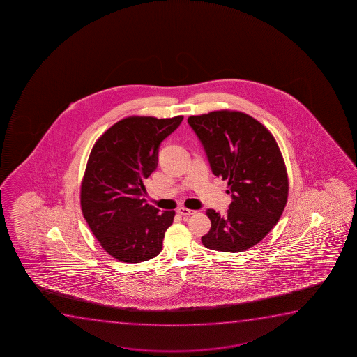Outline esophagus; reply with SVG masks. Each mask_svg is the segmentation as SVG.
I'll use <instances>...</instances> for the list:
<instances>
[{
    "instance_id": "esophagus-1",
    "label": "esophagus",
    "mask_w": 357,
    "mask_h": 357,
    "mask_svg": "<svg viewBox=\"0 0 357 357\" xmlns=\"http://www.w3.org/2000/svg\"><path fill=\"white\" fill-rule=\"evenodd\" d=\"M176 212H178V213L181 215H194V213H196V211L189 210V208H186V207H184V206L179 207V208L176 210Z\"/></svg>"
}]
</instances>
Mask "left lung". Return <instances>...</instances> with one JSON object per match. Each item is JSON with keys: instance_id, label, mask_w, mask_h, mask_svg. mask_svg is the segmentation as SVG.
I'll use <instances>...</instances> for the list:
<instances>
[{"instance_id": "left-lung-1", "label": "left lung", "mask_w": 357, "mask_h": 357, "mask_svg": "<svg viewBox=\"0 0 357 357\" xmlns=\"http://www.w3.org/2000/svg\"><path fill=\"white\" fill-rule=\"evenodd\" d=\"M204 145L213 174L228 181L227 215L206 211L207 249L243 252L278 223L288 201L289 181L278 144L262 123L239 111L220 109L188 118Z\"/></svg>"}]
</instances>
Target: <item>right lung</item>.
<instances>
[{"instance_id":"obj_1","label":"right lung","mask_w":357,"mask_h":357,"mask_svg":"<svg viewBox=\"0 0 357 357\" xmlns=\"http://www.w3.org/2000/svg\"><path fill=\"white\" fill-rule=\"evenodd\" d=\"M181 121L183 116L123 118L90 152L80 207L103 250L121 262H145L161 252L176 212H160L146 204L144 181L156 169L160 144Z\"/></svg>"}]
</instances>
